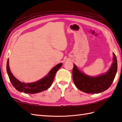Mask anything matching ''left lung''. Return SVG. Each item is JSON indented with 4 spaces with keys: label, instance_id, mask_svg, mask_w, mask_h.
I'll list each match as a JSON object with an SVG mask.
<instances>
[{
    "label": "left lung",
    "instance_id": "1",
    "mask_svg": "<svg viewBox=\"0 0 122 122\" xmlns=\"http://www.w3.org/2000/svg\"><path fill=\"white\" fill-rule=\"evenodd\" d=\"M113 62L107 73L97 77H91L80 72L73 64L72 76L75 85L82 91L92 94H97L107 90L114 80L117 70L116 56L113 53Z\"/></svg>",
    "mask_w": 122,
    "mask_h": 122
}]
</instances>
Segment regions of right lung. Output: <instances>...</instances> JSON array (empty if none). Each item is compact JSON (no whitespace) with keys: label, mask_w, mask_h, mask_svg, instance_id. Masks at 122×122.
I'll list each match as a JSON object with an SVG mask.
<instances>
[{"label":"right lung","mask_w":122,"mask_h":122,"mask_svg":"<svg viewBox=\"0 0 122 122\" xmlns=\"http://www.w3.org/2000/svg\"><path fill=\"white\" fill-rule=\"evenodd\" d=\"M62 66V63H61L57 64L51 69L48 76H46L39 81L33 83H25L20 82L13 76L9 68V60H8L7 61V71L11 84L18 91L24 92L25 93L35 94L47 90L51 86L54 80L56 72Z\"/></svg>","instance_id":"right-lung-1"}]
</instances>
